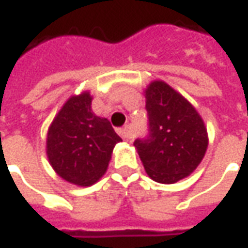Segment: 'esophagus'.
Returning a JSON list of instances; mask_svg holds the SVG:
<instances>
[{"instance_id": "34e87169", "label": "esophagus", "mask_w": 248, "mask_h": 248, "mask_svg": "<svg viewBox=\"0 0 248 248\" xmlns=\"http://www.w3.org/2000/svg\"><path fill=\"white\" fill-rule=\"evenodd\" d=\"M119 134H121V137L124 138V140H126V141H129V140L133 138V134H131V131L129 130L127 126L124 127V129H121V130H119Z\"/></svg>"}]
</instances>
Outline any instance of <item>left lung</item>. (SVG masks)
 I'll list each match as a JSON object with an SVG mask.
<instances>
[{
	"label": "left lung",
	"mask_w": 248,
	"mask_h": 248,
	"mask_svg": "<svg viewBox=\"0 0 248 248\" xmlns=\"http://www.w3.org/2000/svg\"><path fill=\"white\" fill-rule=\"evenodd\" d=\"M144 96L151 136L137 140L134 146L148 176L172 185L201 164L209 145L208 130L194 106L166 81H151Z\"/></svg>",
	"instance_id": "8db88e82"
}]
</instances>
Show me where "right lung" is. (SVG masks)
Returning <instances> with one entry per match:
<instances>
[{
  "instance_id": "right-lung-1",
  "label": "right lung",
  "mask_w": 248,
  "mask_h": 248,
  "mask_svg": "<svg viewBox=\"0 0 248 248\" xmlns=\"http://www.w3.org/2000/svg\"><path fill=\"white\" fill-rule=\"evenodd\" d=\"M89 91L72 95L54 117L46 137L50 166L63 181L92 186L106 173L114 146L122 141L107 118L92 111Z\"/></svg>"
}]
</instances>
